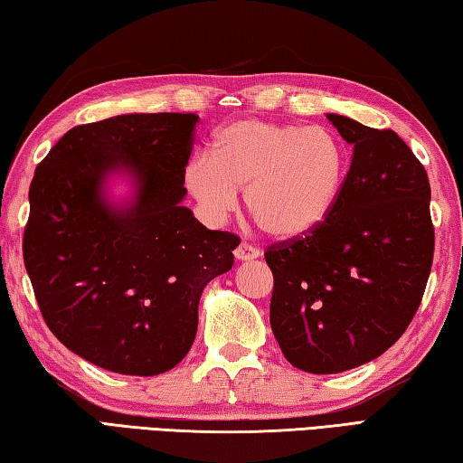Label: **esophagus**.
Listing matches in <instances>:
<instances>
[{
	"label": "esophagus",
	"instance_id": "esophagus-1",
	"mask_svg": "<svg viewBox=\"0 0 463 463\" xmlns=\"http://www.w3.org/2000/svg\"><path fill=\"white\" fill-rule=\"evenodd\" d=\"M234 257H237L239 260H250V259H257L259 257V249L249 245V242L242 241L241 245L234 249Z\"/></svg>",
	"mask_w": 463,
	"mask_h": 463
}]
</instances>
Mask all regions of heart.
<instances>
[{
    "label": "heart",
    "mask_w": 463,
    "mask_h": 463,
    "mask_svg": "<svg viewBox=\"0 0 463 463\" xmlns=\"http://www.w3.org/2000/svg\"><path fill=\"white\" fill-rule=\"evenodd\" d=\"M348 157L326 128L237 119L216 131L213 154L186 165V186L213 218L234 210L245 188L249 214L265 232L293 239L312 232L338 203Z\"/></svg>",
    "instance_id": "b5f03b06"
}]
</instances>
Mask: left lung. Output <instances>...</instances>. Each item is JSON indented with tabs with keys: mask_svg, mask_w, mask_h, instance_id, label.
<instances>
[{
	"mask_svg": "<svg viewBox=\"0 0 463 463\" xmlns=\"http://www.w3.org/2000/svg\"><path fill=\"white\" fill-rule=\"evenodd\" d=\"M327 121L354 146L338 203L312 232L265 249L273 334L314 374L371 363L401 338L435 249L430 178L405 141L342 115Z\"/></svg>",
	"mask_w": 463,
	"mask_h": 463,
	"instance_id": "8db88e82",
	"label": "left lung"
}]
</instances>
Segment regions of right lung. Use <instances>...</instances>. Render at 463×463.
Listing matches in <instances>:
<instances>
[{
  "instance_id": "obj_1",
  "label": "right lung",
  "mask_w": 463,
  "mask_h": 463,
  "mask_svg": "<svg viewBox=\"0 0 463 463\" xmlns=\"http://www.w3.org/2000/svg\"><path fill=\"white\" fill-rule=\"evenodd\" d=\"M196 113L119 115L77 125L30 184L24 265L58 340L105 371L154 376L188 354L208 281L241 239L208 231L182 206ZM138 178L137 204L99 196L107 171Z\"/></svg>"
}]
</instances>
